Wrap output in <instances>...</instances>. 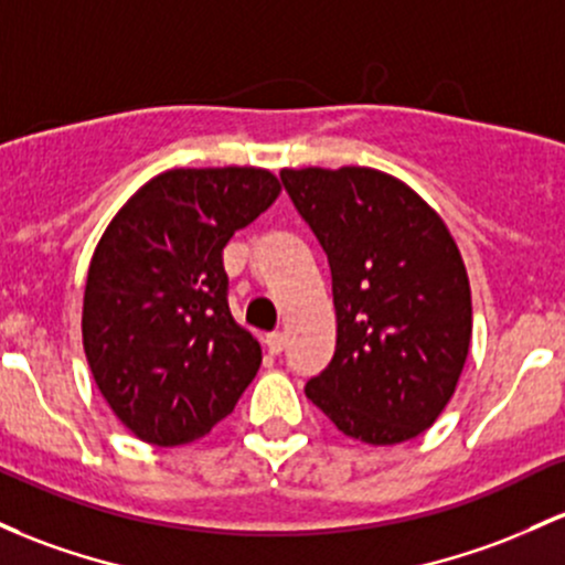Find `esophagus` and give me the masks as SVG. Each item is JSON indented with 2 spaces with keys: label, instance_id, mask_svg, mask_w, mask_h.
Masks as SVG:
<instances>
[{
  "label": "esophagus",
  "instance_id": "1",
  "mask_svg": "<svg viewBox=\"0 0 565 565\" xmlns=\"http://www.w3.org/2000/svg\"><path fill=\"white\" fill-rule=\"evenodd\" d=\"M265 345H268V351L273 353V356H278V353L284 351V334L281 332H273L265 338Z\"/></svg>",
  "mask_w": 565,
  "mask_h": 565
}]
</instances>
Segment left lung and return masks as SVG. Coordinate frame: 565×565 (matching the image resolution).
I'll return each instance as SVG.
<instances>
[{
	"mask_svg": "<svg viewBox=\"0 0 565 565\" xmlns=\"http://www.w3.org/2000/svg\"><path fill=\"white\" fill-rule=\"evenodd\" d=\"M330 259L338 340L308 399L345 437L399 445L456 392L472 343V292L454 235L411 184L367 166L281 169Z\"/></svg>",
	"mask_w": 565,
	"mask_h": 565,
	"instance_id": "obj_1",
	"label": "left lung"
}]
</instances>
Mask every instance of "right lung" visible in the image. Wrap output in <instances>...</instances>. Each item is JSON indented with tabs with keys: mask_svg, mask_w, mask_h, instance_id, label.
Returning a JSON list of instances; mask_svg holds the SVG:
<instances>
[{
	"mask_svg": "<svg viewBox=\"0 0 565 565\" xmlns=\"http://www.w3.org/2000/svg\"><path fill=\"white\" fill-rule=\"evenodd\" d=\"M281 192L257 166L171 169L120 206L90 257L83 349L111 413L141 443L212 431L263 364L227 308L222 249Z\"/></svg>",
	"mask_w": 565,
	"mask_h": 565,
	"instance_id": "right-lung-1",
	"label": "right lung"
}]
</instances>
